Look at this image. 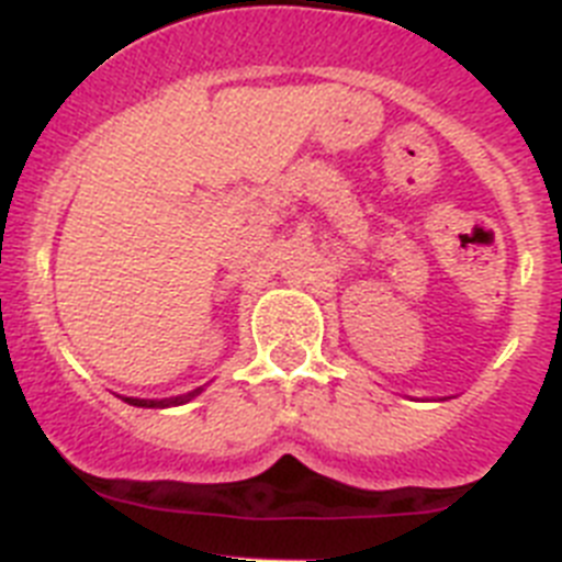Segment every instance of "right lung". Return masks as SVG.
Wrapping results in <instances>:
<instances>
[{
    "mask_svg": "<svg viewBox=\"0 0 562 562\" xmlns=\"http://www.w3.org/2000/svg\"><path fill=\"white\" fill-rule=\"evenodd\" d=\"M201 390H193V392H187V395H179V397H165V401H142V397H124L127 404L131 406H147V409H156V406H181L187 404L190 397L199 395Z\"/></svg>",
    "mask_w": 562,
    "mask_h": 562,
    "instance_id": "add662e5",
    "label": "right lung"
}]
</instances>
